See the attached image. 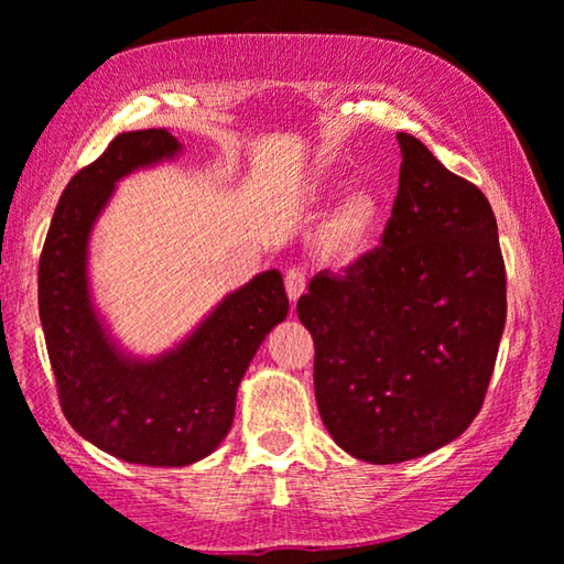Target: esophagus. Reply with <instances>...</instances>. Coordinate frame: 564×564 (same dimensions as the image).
I'll return each instance as SVG.
<instances>
[{
    "label": "esophagus",
    "mask_w": 564,
    "mask_h": 564,
    "mask_svg": "<svg viewBox=\"0 0 564 564\" xmlns=\"http://www.w3.org/2000/svg\"><path fill=\"white\" fill-rule=\"evenodd\" d=\"M306 291V270L304 268H291L286 273V294L291 304H296Z\"/></svg>",
    "instance_id": "esophagus-1"
}]
</instances>
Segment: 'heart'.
Returning a JSON list of instances; mask_svg holds the SVG:
<instances>
[{
  "label": "heart",
  "mask_w": 564,
  "mask_h": 564,
  "mask_svg": "<svg viewBox=\"0 0 564 564\" xmlns=\"http://www.w3.org/2000/svg\"><path fill=\"white\" fill-rule=\"evenodd\" d=\"M381 198L371 191H356L343 200L327 224L325 239L335 252H356L377 237L381 227Z\"/></svg>",
  "instance_id": "b5f03b06"
}]
</instances>
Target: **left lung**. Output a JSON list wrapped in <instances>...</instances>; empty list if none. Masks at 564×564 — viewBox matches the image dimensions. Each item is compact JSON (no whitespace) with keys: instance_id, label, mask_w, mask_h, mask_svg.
Listing matches in <instances>:
<instances>
[{"instance_id":"obj_1","label":"left lung","mask_w":564,"mask_h":564,"mask_svg":"<svg viewBox=\"0 0 564 564\" xmlns=\"http://www.w3.org/2000/svg\"><path fill=\"white\" fill-rule=\"evenodd\" d=\"M400 191L381 247L322 270L296 312L335 444L400 464L452 444L485 402L506 327L498 221L477 185L397 133Z\"/></svg>"}]
</instances>
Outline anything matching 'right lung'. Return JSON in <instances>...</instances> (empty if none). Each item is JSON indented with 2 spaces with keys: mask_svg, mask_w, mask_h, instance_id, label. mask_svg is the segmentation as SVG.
I'll use <instances>...</instances> for the list:
<instances>
[{
  "mask_svg": "<svg viewBox=\"0 0 564 564\" xmlns=\"http://www.w3.org/2000/svg\"><path fill=\"white\" fill-rule=\"evenodd\" d=\"M180 152L167 129L118 133L64 187L37 265V310L66 420L105 454L144 467H185L219 448L247 366L289 314L283 275L265 270L154 358L126 352L105 327L87 275L95 221L118 180Z\"/></svg>",
  "mask_w": 564,
  "mask_h": 564,
  "instance_id": "add662e5",
  "label": "right lung"
}]
</instances>
